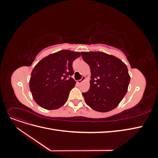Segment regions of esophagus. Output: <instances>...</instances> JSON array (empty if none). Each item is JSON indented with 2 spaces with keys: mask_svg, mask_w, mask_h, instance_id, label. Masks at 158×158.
Listing matches in <instances>:
<instances>
[{
  "mask_svg": "<svg viewBox=\"0 0 158 158\" xmlns=\"http://www.w3.org/2000/svg\"><path fill=\"white\" fill-rule=\"evenodd\" d=\"M85 80V77L84 76H82V79H80V80H77L76 81V82H77V84H81L82 83L83 81H84Z\"/></svg>",
  "mask_w": 158,
  "mask_h": 158,
  "instance_id": "1",
  "label": "esophagus"
}]
</instances>
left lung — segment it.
Returning <instances> with one entry per match:
<instances>
[{"label":"left lung","instance_id":"1","mask_svg":"<svg viewBox=\"0 0 158 158\" xmlns=\"http://www.w3.org/2000/svg\"><path fill=\"white\" fill-rule=\"evenodd\" d=\"M91 70L90 87L82 93L85 103L96 111L115 108L127 92L131 77L127 65L116 56L103 52H81Z\"/></svg>","mask_w":158,"mask_h":158}]
</instances>
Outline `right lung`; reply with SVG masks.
<instances>
[{"instance_id":"add662e5","label":"right lung","mask_w":158,"mask_h":158,"mask_svg":"<svg viewBox=\"0 0 158 158\" xmlns=\"http://www.w3.org/2000/svg\"><path fill=\"white\" fill-rule=\"evenodd\" d=\"M80 53L62 50L43 59L33 69L30 88L35 102L46 109H56L66 102L76 84L73 61Z\"/></svg>"}]
</instances>
